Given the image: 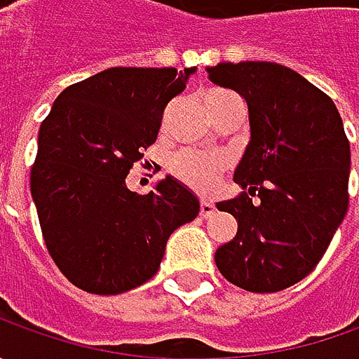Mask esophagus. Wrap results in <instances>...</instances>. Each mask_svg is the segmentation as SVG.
I'll return each instance as SVG.
<instances>
[{
    "label": "esophagus",
    "mask_w": 359,
    "mask_h": 359,
    "mask_svg": "<svg viewBox=\"0 0 359 359\" xmlns=\"http://www.w3.org/2000/svg\"><path fill=\"white\" fill-rule=\"evenodd\" d=\"M215 212V205L214 201H208V200H201L200 203V215L203 217H208V215H212Z\"/></svg>",
    "instance_id": "1"
}]
</instances>
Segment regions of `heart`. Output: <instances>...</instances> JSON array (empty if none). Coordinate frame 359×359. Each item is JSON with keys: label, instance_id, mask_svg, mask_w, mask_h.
<instances>
[{"label": "heart", "instance_id": "b5f03b06", "mask_svg": "<svg viewBox=\"0 0 359 359\" xmlns=\"http://www.w3.org/2000/svg\"><path fill=\"white\" fill-rule=\"evenodd\" d=\"M215 93H224V91H214ZM208 95V97H210ZM224 159L217 156H201L194 151H184L177 154L170 163V172L187 187L196 189V191H210L217 184L219 175L224 173Z\"/></svg>", "mask_w": 359, "mask_h": 359}]
</instances>
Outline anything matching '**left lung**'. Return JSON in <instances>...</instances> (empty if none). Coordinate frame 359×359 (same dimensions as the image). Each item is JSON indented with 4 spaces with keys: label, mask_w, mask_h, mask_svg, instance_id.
Masks as SVG:
<instances>
[{
    "label": "left lung",
    "mask_w": 359,
    "mask_h": 359,
    "mask_svg": "<svg viewBox=\"0 0 359 359\" xmlns=\"http://www.w3.org/2000/svg\"><path fill=\"white\" fill-rule=\"evenodd\" d=\"M205 72L240 93L250 119L233 173L248 191L217 203L238 231L215 250V266L241 290L280 292L318 266L346 217L350 142L336 104L285 65L222 62Z\"/></svg>",
    "instance_id": "1"
}]
</instances>
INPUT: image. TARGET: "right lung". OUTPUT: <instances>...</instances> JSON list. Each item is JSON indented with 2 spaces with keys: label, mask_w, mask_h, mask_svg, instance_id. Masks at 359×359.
<instances>
[{
  "label": "right lung",
  "mask_w": 359,
  "mask_h": 359,
  "mask_svg": "<svg viewBox=\"0 0 359 359\" xmlns=\"http://www.w3.org/2000/svg\"><path fill=\"white\" fill-rule=\"evenodd\" d=\"M196 67H109L65 88L37 135L34 198L49 255L77 287L114 296L156 276L175 229L200 214L172 175L140 196L131 165Z\"/></svg>",
  "instance_id": "obj_1"
}]
</instances>
